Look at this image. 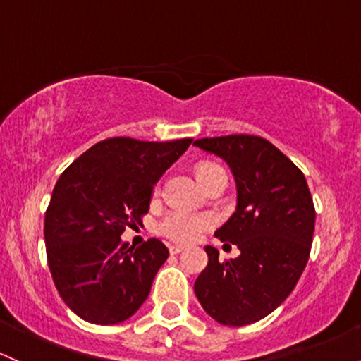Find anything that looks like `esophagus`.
I'll return each instance as SVG.
<instances>
[{"mask_svg":"<svg viewBox=\"0 0 361 361\" xmlns=\"http://www.w3.org/2000/svg\"><path fill=\"white\" fill-rule=\"evenodd\" d=\"M185 250V247H181V245H169V253L171 255H178V253H181Z\"/></svg>","mask_w":361,"mask_h":361,"instance_id":"esophagus-1","label":"esophagus"}]
</instances>
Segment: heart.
<instances>
[{"instance_id": "obj_1", "label": "heart", "mask_w": 361, "mask_h": 361, "mask_svg": "<svg viewBox=\"0 0 361 361\" xmlns=\"http://www.w3.org/2000/svg\"><path fill=\"white\" fill-rule=\"evenodd\" d=\"M214 168L212 164H200L197 173L205 171V169ZM214 217L207 212H190L183 209H176L162 217L159 223V231L169 240L180 241V243H192L199 240L204 231L212 228Z\"/></svg>"}]
</instances>
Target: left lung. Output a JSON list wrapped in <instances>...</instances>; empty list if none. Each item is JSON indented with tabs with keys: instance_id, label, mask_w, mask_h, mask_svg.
<instances>
[{
	"instance_id": "1",
	"label": "left lung",
	"mask_w": 361,
	"mask_h": 361,
	"mask_svg": "<svg viewBox=\"0 0 361 361\" xmlns=\"http://www.w3.org/2000/svg\"><path fill=\"white\" fill-rule=\"evenodd\" d=\"M193 145L231 169L236 209L216 236L240 248L236 259L221 262L207 245V267L193 290L214 320L247 326L290 296L308 262L315 228L310 190L303 173L262 137L199 138Z\"/></svg>"
}]
</instances>
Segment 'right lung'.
Returning a JSON list of instances; mask_svg holds the SVG:
<instances>
[{"instance_id":"1","label":"right lung","mask_w":361,"mask_h":361,"mask_svg":"<svg viewBox=\"0 0 361 361\" xmlns=\"http://www.w3.org/2000/svg\"><path fill=\"white\" fill-rule=\"evenodd\" d=\"M190 144L108 138L59 176L44 219L47 264L63 302L80 319L113 326L147 300L168 248L156 238L130 247L121 235L140 223L156 183Z\"/></svg>"}]
</instances>
